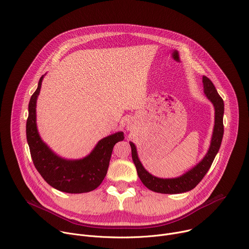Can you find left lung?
Wrapping results in <instances>:
<instances>
[{
    "label": "left lung",
    "mask_w": 249,
    "mask_h": 249,
    "mask_svg": "<svg viewBox=\"0 0 249 249\" xmlns=\"http://www.w3.org/2000/svg\"><path fill=\"white\" fill-rule=\"evenodd\" d=\"M203 86L206 97L214 105L215 125L214 129H213L209 150L205 157L194 167H192L180 176L174 177V178H160V177H157L151 174L148 170H146V168L140 161L135 144L130 142L132 159L137 168L138 176L140 177L143 184L148 189L154 192L163 194H179L192 190L203 179V177L210 169L213 161L215 160V157L220 150L224 135V100L219 95L215 86L213 85L211 80L205 76H203Z\"/></svg>",
    "instance_id": "obj_1"
}]
</instances>
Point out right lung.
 Instances as JSON below:
<instances>
[{
  "mask_svg": "<svg viewBox=\"0 0 249 249\" xmlns=\"http://www.w3.org/2000/svg\"><path fill=\"white\" fill-rule=\"evenodd\" d=\"M43 75L31 95L26 121V139L35 168L53 188L66 193H86L97 188L107 173L114 145L124 140L123 132H116L98 141L93 150L80 160H67L56 155L41 139L36 124V101Z\"/></svg>",
  "mask_w": 249,
  "mask_h": 249,
  "instance_id": "right-lung-1",
  "label": "right lung"
}]
</instances>
